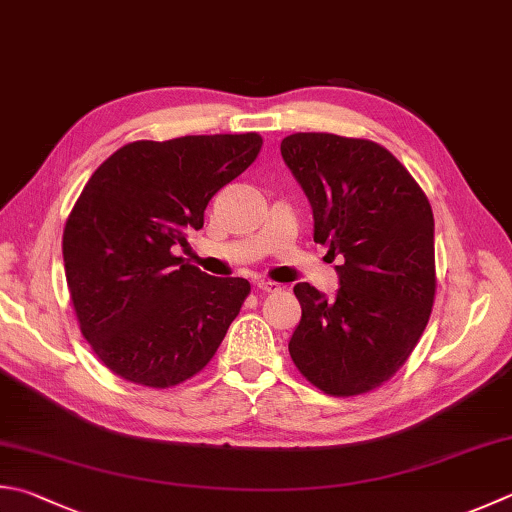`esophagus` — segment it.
<instances>
[{"label":"esophagus","mask_w":512,"mask_h":512,"mask_svg":"<svg viewBox=\"0 0 512 512\" xmlns=\"http://www.w3.org/2000/svg\"><path fill=\"white\" fill-rule=\"evenodd\" d=\"M256 287H258V292H263V294H276V292H281V285L274 283V281H258Z\"/></svg>","instance_id":"1"}]
</instances>
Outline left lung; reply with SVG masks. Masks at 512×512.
Returning <instances> with one entry per match:
<instances>
[{
	"instance_id": "obj_1",
	"label": "left lung",
	"mask_w": 512,
	"mask_h": 512,
	"mask_svg": "<svg viewBox=\"0 0 512 512\" xmlns=\"http://www.w3.org/2000/svg\"><path fill=\"white\" fill-rule=\"evenodd\" d=\"M281 156L312 205L314 243L339 258V292L298 283L296 368L334 397L379 388L426 330L435 303V218L408 169L372 140L294 133Z\"/></svg>"
}]
</instances>
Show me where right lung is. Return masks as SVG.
I'll list each match as a JSON object with an SVG mask.
<instances>
[{
    "label": "right lung",
    "mask_w": 512,
    "mask_h": 512,
    "mask_svg": "<svg viewBox=\"0 0 512 512\" xmlns=\"http://www.w3.org/2000/svg\"><path fill=\"white\" fill-rule=\"evenodd\" d=\"M260 147L258 133L138 140L86 182L64 227V272L84 339L113 374L171 388L216 354L252 287L173 252Z\"/></svg>",
    "instance_id": "obj_1"
}]
</instances>
